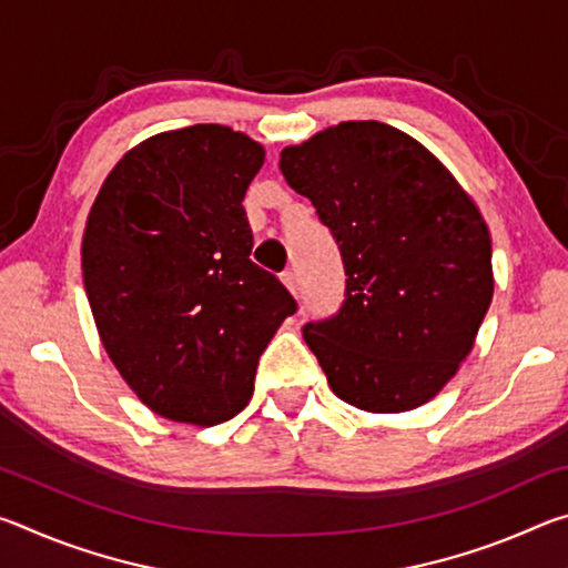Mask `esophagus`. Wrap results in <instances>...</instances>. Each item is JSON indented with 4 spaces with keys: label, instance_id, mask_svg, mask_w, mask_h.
<instances>
[{
    "label": "esophagus",
    "instance_id": "esophagus-1",
    "mask_svg": "<svg viewBox=\"0 0 568 568\" xmlns=\"http://www.w3.org/2000/svg\"><path fill=\"white\" fill-rule=\"evenodd\" d=\"M281 283L287 287V293L291 295H295L297 293V285H295V275L291 273V271H285L283 275H281Z\"/></svg>",
    "mask_w": 568,
    "mask_h": 568
}]
</instances>
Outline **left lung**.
Returning a JSON list of instances; mask_svg holds the SVG:
<instances>
[{"instance_id":"1","label":"left lung","mask_w":568,"mask_h":568,"mask_svg":"<svg viewBox=\"0 0 568 568\" xmlns=\"http://www.w3.org/2000/svg\"><path fill=\"white\" fill-rule=\"evenodd\" d=\"M281 170L331 227L348 275L341 313L303 331L335 396L368 413L436 398L494 297L491 233L474 197L416 138L376 120L283 148Z\"/></svg>"}]
</instances>
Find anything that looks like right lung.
<instances>
[{
	"label": "right lung",
	"mask_w": 568,
	"mask_h": 568,
	"mask_svg": "<svg viewBox=\"0 0 568 568\" xmlns=\"http://www.w3.org/2000/svg\"><path fill=\"white\" fill-rule=\"evenodd\" d=\"M265 162L227 124L152 134L122 155L90 207L82 277L110 361L158 416L233 418L295 301L250 261L243 197Z\"/></svg>",
	"instance_id": "obj_1"
}]
</instances>
